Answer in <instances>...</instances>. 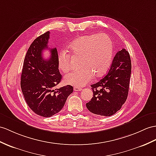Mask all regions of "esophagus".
Masks as SVG:
<instances>
[{"instance_id": "esophagus-1", "label": "esophagus", "mask_w": 156, "mask_h": 156, "mask_svg": "<svg viewBox=\"0 0 156 156\" xmlns=\"http://www.w3.org/2000/svg\"><path fill=\"white\" fill-rule=\"evenodd\" d=\"M73 90L75 91H81L82 90L81 87H75L73 88Z\"/></svg>"}]
</instances>
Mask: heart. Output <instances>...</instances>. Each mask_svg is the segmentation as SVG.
Returning <instances> with one entry per match:
<instances>
[{
  "instance_id": "obj_1",
  "label": "heart",
  "mask_w": 156,
  "mask_h": 156,
  "mask_svg": "<svg viewBox=\"0 0 156 156\" xmlns=\"http://www.w3.org/2000/svg\"><path fill=\"white\" fill-rule=\"evenodd\" d=\"M72 55L80 57L81 68L67 74L64 81L68 85L82 87L97 77L104 75L111 65L112 54V41L108 35L101 33L81 36L69 45ZM59 67L64 73L71 69V55L62 52L59 55Z\"/></svg>"
}]
</instances>
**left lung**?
<instances>
[{
	"mask_svg": "<svg viewBox=\"0 0 156 156\" xmlns=\"http://www.w3.org/2000/svg\"><path fill=\"white\" fill-rule=\"evenodd\" d=\"M131 67L128 51L125 49L118 51L108 73L91 85L93 97L86 104L90 112L110 116L119 111L128 97Z\"/></svg>",
	"mask_w": 156,
	"mask_h": 156,
	"instance_id": "left-lung-1",
	"label": "left lung"
}]
</instances>
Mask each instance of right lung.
Returning <instances> with one entry per match:
<instances>
[{
  "label": "right lung",
  "mask_w": 156,
  "mask_h": 156,
  "mask_svg": "<svg viewBox=\"0 0 156 156\" xmlns=\"http://www.w3.org/2000/svg\"><path fill=\"white\" fill-rule=\"evenodd\" d=\"M49 32L37 37L30 45L24 60L20 86L26 103L36 115L50 117L63 107L73 87L67 85L54 89L62 80L56 48H49V58L44 59L42 52L48 49Z\"/></svg>",
  "instance_id": "add662e5"
}]
</instances>
